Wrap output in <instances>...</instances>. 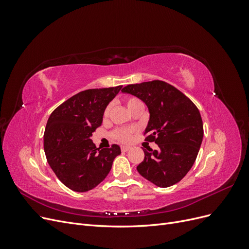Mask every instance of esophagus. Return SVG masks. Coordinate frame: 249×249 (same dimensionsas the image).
<instances>
[{
    "mask_svg": "<svg viewBox=\"0 0 249 249\" xmlns=\"http://www.w3.org/2000/svg\"><path fill=\"white\" fill-rule=\"evenodd\" d=\"M120 149H122V152H127V150L131 149V146H126V145H123L122 147H120Z\"/></svg>",
    "mask_w": 249,
    "mask_h": 249,
    "instance_id": "obj_1",
    "label": "esophagus"
}]
</instances>
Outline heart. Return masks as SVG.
I'll use <instances>...</instances> for the list:
<instances>
[{"label":"heart","instance_id":"obj_1","mask_svg":"<svg viewBox=\"0 0 249 249\" xmlns=\"http://www.w3.org/2000/svg\"><path fill=\"white\" fill-rule=\"evenodd\" d=\"M125 104H126V107L129 108V110H132L134 107L138 106V105H141L142 103L139 99H137V97L127 96L125 99ZM110 110H111V105H108V106L105 108L103 113V116L105 118L108 117ZM134 132H135L134 129H125V127H122V129H117L113 132V137L120 142H130Z\"/></svg>","mask_w":249,"mask_h":249}]
</instances>
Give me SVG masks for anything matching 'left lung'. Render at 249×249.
I'll use <instances>...</instances> for the list:
<instances>
[{"label":"left lung","instance_id":"1","mask_svg":"<svg viewBox=\"0 0 249 249\" xmlns=\"http://www.w3.org/2000/svg\"><path fill=\"white\" fill-rule=\"evenodd\" d=\"M122 91L146 104L149 122L145 140L158 144L157 149H143L144 160L137 166L138 172L158 187L178 183L199 152L203 137L199 110L178 89L160 80L126 85Z\"/></svg>","mask_w":249,"mask_h":249}]
</instances>
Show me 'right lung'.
<instances>
[{
  "label": "right lung",
  "instance_id": "add662e5",
  "mask_svg": "<svg viewBox=\"0 0 249 249\" xmlns=\"http://www.w3.org/2000/svg\"><path fill=\"white\" fill-rule=\"evenodd\" d=\"M122 87L81 91L57 107L48 119L43 135L48 163L72 191L86 192L102 183L120 154L117 144L97 148L90 137L102 125L105 108Z\"/></svg>",
  "mask_w": 249,
  "mask_h": 249
}]
</instances>
